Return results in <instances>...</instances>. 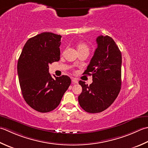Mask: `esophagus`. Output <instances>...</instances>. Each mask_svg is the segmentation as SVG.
Segmentation results:
<instances>
[{
	"instance_id": "obj_1",
	"label": "esophagus",
	"mask_w": 148,
	"mask_h": 148,
	"mask_svg": "<svg viewBox=\"0 0 148 148\" xmlns=\"http://www.w3.org/2000/svg\"><path fill=\"white\" fill-rule=\"evenodd\" d=\"M72 83H78V81L77 79H76V78H73V79H72Z\"/></svg>"
}]
</instances>
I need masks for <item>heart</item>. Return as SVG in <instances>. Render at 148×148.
Here are the masks:
<instances>
[{
    "mask_svg": "<svg viewBox=\"0 0 148 148\" xmlns=\"http://www.w3.org/2000/svg\"><path fill=\"white\" fill-rule=\"evenodd\" d=\"M77 48L78 52L82 51H85L87 52L89 51V48L88 47V45L85 43H79L77 44Z\"/></svg>",
    "mask_w": 148,
    "mask_h": 148,
    "instance_id": "heart-1",
    "label": "heart"
}]
</instances>
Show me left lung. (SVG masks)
Wrapping results in <instances>:
<instances>
[{"instance_id":"8db88e82","label":"left lung","mask_w":148,"mask_h":148,"mask_svg":"<svg viewBox=\"0 0 148 148\" xmlns=\"http://www.w3.org/2000/svg\"><path fill=\"white\" fill-rule=\"evenodd\" d=\"M95 49L83 74L92 75L90 85L79 81L82 92L78 96L81 107L86 112L95 114L105 110L114 102L121 90L122 56L110 36L101 35L96 38Z\"/></svg>"}]
</instances>
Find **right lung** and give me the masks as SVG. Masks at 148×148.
Segmentation results:
<instances>
[{
  "label": "right lung",
  "mask_w": 148,
  "mask_h": 148,
  "mask_svg": "<svg viewBox=\"0 0 148 148\" xmlns=\"http://www.w3.org/2000/svg\"><path fill=\"white\" fill-rule=\"evenodd\" d=\"M62 36L49 32L37 34L25 43L17 64L18 79L25 102L36 111L53 110L71 83L67 76H51L49 65L60 59Z\"/></svg>",
  "instance_id": "right-lung-1"
}]
</instances>
